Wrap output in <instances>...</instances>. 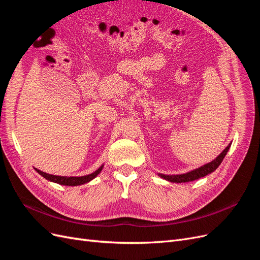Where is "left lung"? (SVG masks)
<instances>
[{
    "instance_id": "left-lung-1",
    "label": "left lung",
    "mask_w": 260,
    "mask_h": 260,
    "mask_svg": "<svg viewBox=\"0 0 260 260\" xmlns=\"http://www.w3.org/2000/svg\"><path fill=\"white\" fill-rule=\"evenodd\" d=\"M230 146H231V143L228 145L214 160L206 164V165H204V166H202L198 169H194L190 172H186V174H182V175H161V174H159L158 176L160 178H164L165 180L170 181V182H176V183L190 182V181H194V180H198L202 177H205V176L211 174V172H214L219 167V165L222 162L224 156L226 155L228 151H229Z\"/></svg>"
}]
</instances>
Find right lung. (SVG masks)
I'll list each match as a JSON object with an SVG mask.
<instances>
[{"instance_id":"1","label":"right lung","mask_w":260,"mask_h":260,"mask_svg":"<svg viewBox=\"0 0 260 260\" xmlns=\"http://www.w3.org/2000/svg\"><path fill=\"white\" fill-rule=\"evenodd\" d=\"M104 165H102V166L95 170L94 172L90 175H86V176H82V177H61V176H54V175H50V174H46V172H43L41 170H39L37 168L36 171L38 174H40L43 178H45L46 180L51 181V182H55V183H58L61 185H69V186H76V185H81L84 183H88L90 182L91 180H93L95 178L100 172L103 169Z\"/></svg>"}]
</instances>
